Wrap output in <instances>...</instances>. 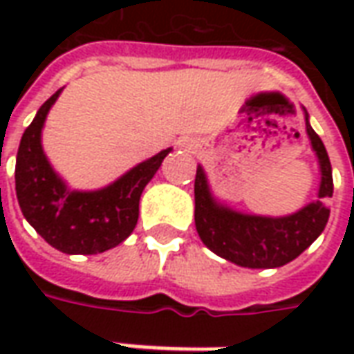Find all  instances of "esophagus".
I'll return each mask as SVG.
<instances>
[{
	"instance_id": "1",
	"label": "esophagus",
	"mask_w": 354,
	"mask_h": 354,
	"mask_svg": "<svg viewBox=\"0 0 354 354\" xmlns=\"http://www.w3.org/2000/svg\"><path fill=\"white\" fill-rule=\"evenodd\" d=\"M180 146L187 147V149H192V144H189V142H185V140H184V142H182V144H180Z\"/></svg>"
}]
</instances>
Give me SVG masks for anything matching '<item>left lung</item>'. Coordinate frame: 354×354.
Returning <instances> with one entry per match:
<instances>
[{
    "instance_id": "1",
    "label": "left lung",
    "mask_w": 354,
    "mask_h": 354,
    "mask_svg": "<svg viewBox=\"0 0 354 354\" xmlns=\"http://www.w3.org/2000/svg\"><path fill=\"white\" fill-rule=\"evenodd\" d=\"M307 119V117H305ZM313 149L319 155V201L286 218H261L233 212L220 207L208 192L203 169L195 174V225L201 241L218 256L250 269H269L288 263L324 231L330 216L326 201L334 193L332 165L326 147L307 123Z\"/></svg>"
}]
</instances>
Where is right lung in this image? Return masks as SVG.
Returning a JSON list of instances; mask_svg holds the SVG:
<instances>
[{
    "instance_id": "add662e5",
    "label": "right lung",
    "mask_w": 354,
    "mask_h": 354,
    "mask_svg": "<svg viewBox=\"0 0 354 354\" xmlns=\"http://www.w3.org/2000/svg\"><path fill=\"white\" fill-rule=\"evenodd\" d=\"M58 94L60 88L39 108L22 134L15 169L17 199L30 225L60 252H106L136 227L140 195L170 147L100 192H70L41 149V127Z\"/></svg>"
}]
</instances>
